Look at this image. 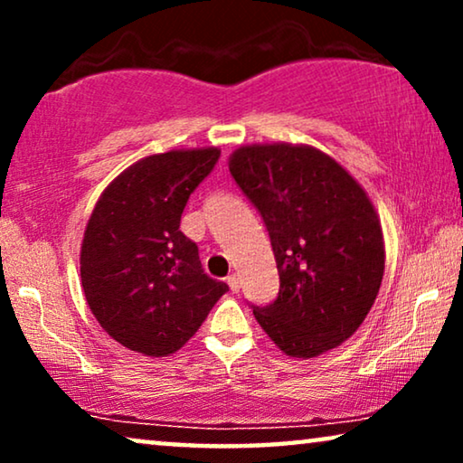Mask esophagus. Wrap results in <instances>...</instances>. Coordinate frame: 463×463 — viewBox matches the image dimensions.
<instances>
[{
    "label": "esophagus",
    "mask_w": 463,
    "mask_h": 463,
    "mask_svg": "<svg viewBox=\"0 0 463 463\" xmlns=\"http://www.w3.org/2000/svg\"><path fill=\"white\" fill-rule=\"evenodd\" d=\"M227 284H230V288L233 290V293H238V290H240V278L236 274L227 276Z\"/></svg>",
    "instance_id": "esophagus-1"
}]
</instances>
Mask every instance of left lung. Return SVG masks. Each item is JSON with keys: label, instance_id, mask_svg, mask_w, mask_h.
<instances>
[{"label": "left lung", "instance_id": "obj_1", "mask_svg": "<svg viewBox=\"0 0 463 463\" xmlns=\"http://www.w3.org/2000/svg\"><path fill=\"white\" fill-rule=\"evenodd\" d=\"M230 173L269 232L280 293L252 307L290 358H316L350 339L377 299L385 244L363 185L312 145H240Z\"/></svg>", "mask_w": 463, "mask_h": 463}]
</instances>
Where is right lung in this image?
<instances>
[{
	"mask_svg": "<svg viewBox=\"0 0 463 463\" xmlns=\"http://www.w3.org/2000/svg\"><path fill=\"white\" fill-rule=\"evenodd\" d=\"M219 147L170 149L130 164L100 194L80 250L88 307L128 350L179 352L230 287L202 269L198 246L179 230L189 195Z\"/></svg>",
	"mask_w": 463,
	"mask_h": 463,
	"instance_id": "obj_1",
	"label": "right lung"
}]
</instances>
